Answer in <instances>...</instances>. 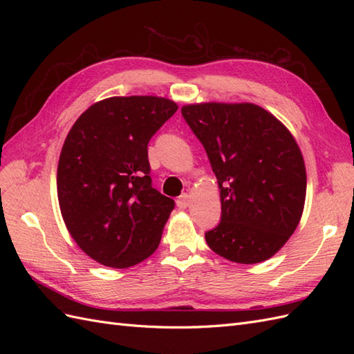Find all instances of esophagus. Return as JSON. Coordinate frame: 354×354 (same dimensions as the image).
Listing matches in <instances>:
<instances>
[{
    "mask_svg": "<svg viewBox=\"0 0 354 354\" xmlns=\"http://www.w3.org/2000/svg\"><path fill=\"white\" fill-rule=\"evenodd\" d=\"M189 205H190V198H189V195H187V194H181V195L178 196V199H177V207L181 208V209H185V208H187Z\"/></svg>",
    "mask_w": 354,
    "mask_h": 354,
    "instance_id": "1",
    "label": "esophagus"
}]
</instances>
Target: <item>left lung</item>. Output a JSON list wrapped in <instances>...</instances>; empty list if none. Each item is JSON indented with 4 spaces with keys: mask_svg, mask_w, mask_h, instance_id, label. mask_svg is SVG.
<instances>
[{
    "mask_svg": "<svg viewBox=\"0 0 354 354\" xmlns=\"http://www.w3.org/2000/svg\"><path fill=\"white\" fill-rule=\"evenodd\" d=\"M217 177L221 218L205 233L226 260L255 264L286 243L306 201L304 159L292 134L252 103H201L181 108Z\"/></svg>",
    "mask_w": 354,
    "mask_h": 354,
    "instance_id": "1",
    "label": "left lung"
}]
</instances>
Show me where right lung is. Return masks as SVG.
<instances>
[{
    "label": "right lung",
    "mask_w": 354,
    "mask_h": 354,
    "mask_svg": "<svg viewBox=\"0 0 354 354\" xmlns=\"http://www.w3.org/2000/svg\"><path fill=\"white\" fill-rule=\"evenodd\" d=\"M178 106L155 95L109 97L63 143L57 196L71 236L97 263L125 269L158 248L176 202L152 186L147 145Z\"/></svg>",
    "instance_id": "right-lung-1"
}]
</instances>
